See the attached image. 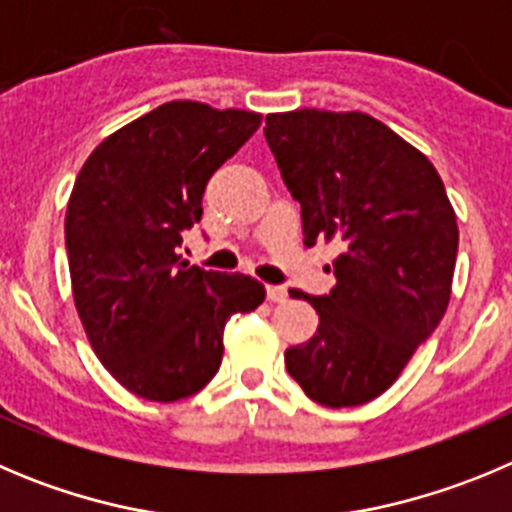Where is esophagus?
<instances>
[{
	"mask_svg": "<svg viewBox=\"0 0 512 512\" xmlns=\"http://www.w3.org/2000/svg\"><path fill=\"white\" fill-rule=\"evenodd\" d=\"M266 299H269V302H276V304L287 302V289L271 284V287H266Z\"/></svg>",
	"mask_w": 512,
	"mask_h": 512,
	"instance_id": "1",
	"label": "esophagus"
}]
</instances>
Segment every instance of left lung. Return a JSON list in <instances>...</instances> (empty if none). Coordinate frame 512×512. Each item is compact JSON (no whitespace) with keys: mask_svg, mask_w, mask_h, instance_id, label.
Here are the masks:
<instances>
[{"mask_svg":"<svg viewBox=\"0 0 512 512\" xmlns=\"http://www.w3.org/2000/svg\"><path fill=\"white\" fill-rule=\"evenodd\" d=\"M281 180L302 205L304 243H335L337 284L307 299L320 327L284 353L312 401L360 406L396 383L452 297L457 215L434 164L360 111L266 116Z\"/></svg>","mask_w":512,"mask_h":512,"instance_id":"left-lung-1","label":"left lung"}]
</instances>
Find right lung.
I'll use <instances>...</instances> for the list:
<instances>
[{
  "instance_id": "1",
  "label": "right lung",
  "mask_w": 512,
  "mask_h": 512,
  "mask_svg": "<svg viewBox=\"0 0 512 512\" xmlns=\"http://www.w3.org/2000/svg\"><path fill=\"white\" fill-rule=\"evenodd\" d=\"M259 126L253 111L162 103L103 139L75 177L65 213L75 309L103 368L147 401L208 386L225 322L264 302L261 281L177 253L213 172Z\"/></svg>"
}]
</instances>
